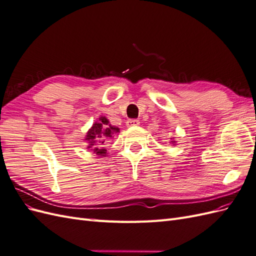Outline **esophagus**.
Returning <instances> with one entry per match:
<instances>
[{
  "label": "esophagus",
  "instance_id": "34e87169",
  "mask_svg": "<svg viewBox=\"0 0 256 256\" xmlns=\"http://www.w3.org/2000/svg\"><path fill=\"white\" fill-rule=\"evenodd\" d=\"M138 124H140V122H138V120H128L126 122L127 127H134V126H138Z\"/></svg>",
  "mask_w": 256,
  "mask_h": 256
}]
</instances>
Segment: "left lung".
<instances>
[{
    "instance_id": "1",
    "label": "left lung",
    "mask_w": 256,
    "mask_h": 256,
    "mask_svg": "<svg viewBox=\"0 0 256 256\" xmlns=\"http://www.w3.org/2000/svg\"><path fill=\"white\" fill-rule=\"evenodd\" d=\"M172 142H173V141H172Z\"/></svg>"
}]
</instances>
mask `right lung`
<instances>
[{
  "mask_svg": "<svg viewBox=\"0 0 256 256\" xmlns=\"http://www.w3.org/2000/svg\"><path fill=\"white\" fill-rule=\"evenodd\" d=\"M120 132V129L114 126H111L106 118H100L98 122H96L92 127L90 129V131L86 134L85 140L88 142V147H92L94 152L97 154H102L106 156V150L104 148V146L109 143V138H112L114 134Z\"/></svg>",
  "mask_w": 256,
  "mask_h": 256,
  "instance_id": "add662e5",
  "label": "right lung"
}]
</instances>
